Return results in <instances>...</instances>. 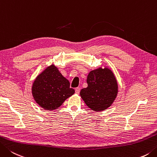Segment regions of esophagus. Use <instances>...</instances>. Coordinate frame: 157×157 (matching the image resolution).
Returning a JSON list of instances; mask_svg holds the SVG:
<instances>
[{
  "instance_id": "34e87169",
  "label": "esophagus",
  "mask_w": 157,
  "mask_h": 157,
  "mask_svg": "<svg viewBox=\"0 0 157 157\" xmlns=\"http://www.w3.org/2000/svg\"><path fill=\"white\" fill-rule=\"evenodd\" d=\"M80 90H81V89H80V87H76L75 89V92L76 94H78L80 93Z\"/></svg>"
}]
</instances>
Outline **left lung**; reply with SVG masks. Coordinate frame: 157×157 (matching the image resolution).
<instances>
[{
    "mask_svg": "<svg viewBox=\"0 0 157 157\" xmlns=\"http://www.w3.org/2000/svg\"><path fill=\"white\" fill-rule=\"evenodd\" d=\"M88 86L81 90L80 95L89 108L101 111L114 102L118 86L114 74L107 67L91 71L87 78Z\"/></svg>",
    "mask_w": 157,
    "mask_h": 157,
    "instance_id": "obj_1",
    "label": "left lung"
}]
</instances>
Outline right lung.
Here are the masks:
<instances>
[{
  "label": "right lung",
  "mask_w": 157,
  "mask_h": 157,
  "mask_svg": "<svg viewBox=\"0 0 157 157\" xmlns=\"http://www.w3.org/2000/svg\"><path fill=\"white\" fill-rule=\"evenodd\" d=\"M70 82L54 65L44 70L33 83L32 94L36 102L46 110H55L75 94Z\"/></svg>",
  "instance_id": "add662e5"
}]
</instances>
